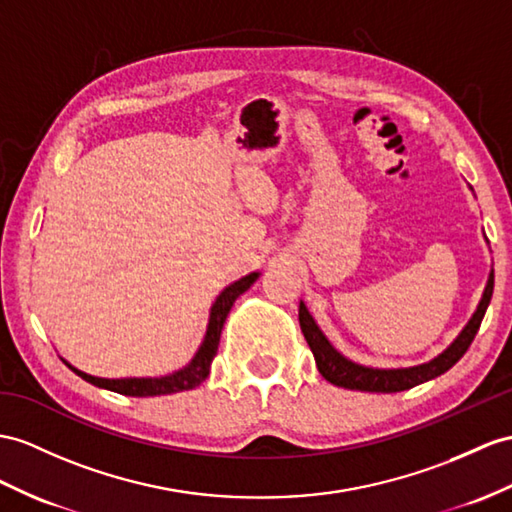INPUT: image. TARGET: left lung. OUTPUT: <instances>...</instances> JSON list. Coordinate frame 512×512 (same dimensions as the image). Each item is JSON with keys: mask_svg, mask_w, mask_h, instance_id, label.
<instances>
[{"mask_svg": "<svg viewBox=\"0 0 512 512\" xmlns=\"http://www.w3.org/2000/svg\"><path fill=\"white\" fill-rule=\"evenodd\" d=\"M493 284H495V273L491 267L480 304L476 308V313H473L471 319L467 321V326L460 330V334L450 345H447V350L428 360V363L413 365V367H386V369L369 367V365L356 363L352 358H347L345 354L336 350L328 336L323 334L319 323L315 321L313 315H310V310L304 302H299V326H302L304 339L310 347V352L315 356L319 373L328 382H332L334 386H343V389H356V391H369V393H397V391L413 389V386L428 380H434L447 369H452L458 360L465 356L471 341L476 339V334L480 330L486 308L491 304Z\"/></svg>", "mask_w": 512, "mask_h": 512, "instance_id": "8db88e82", "label": "left lung"}]
</instances>
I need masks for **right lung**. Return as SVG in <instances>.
<instances>
[{
    "mask_svg": "<svg viewBox=\"0 0 512 512\" xmlns=\"http://www.w3.org/2000/svg\"><path fill=\"white\" fill-rule=\"evenodd\" d=\"M258 278H260V271L247 273V276L234 280L232 284H228L226 289H223L217 295L213 306H210L206 334H204L202 343H199L195 356L182 369L171 371V373H167V376H156V378H99V376H91V373H86L78 367H73L71 363H67L65 358H60V360L82 380L91 382L93 386H99V389L115 391L119 395L154 397V395H171V393H180V391H191L208 378L210 363H213V358L217 356L223 323H226V317L230 313L232 304L236 302V297L243 295Z\"/></svg>",
    "mask_w": 512,
    "mask_h": 512,
    "instance_id": "add662e5",
    "label": "right lung"
}]
</instances>
